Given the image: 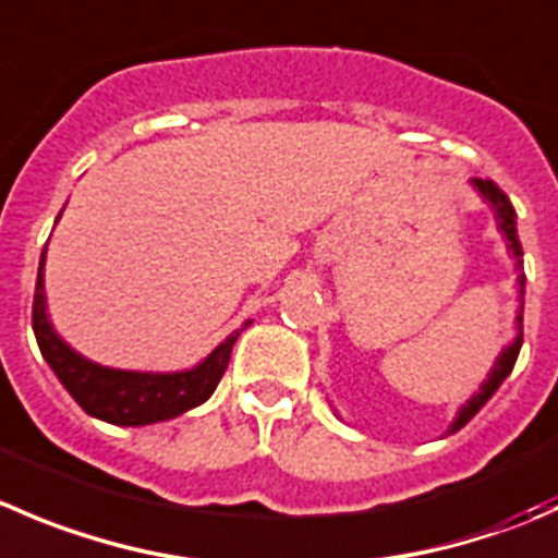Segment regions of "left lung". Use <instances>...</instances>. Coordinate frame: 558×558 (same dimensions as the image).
<instances>
[{
  "instance_id": "left-lung-1",
  "label": "left lung",
  "mask_w": 558,
  "mask_h": 558,
  "mask_svg": "<svg viewBox=\"0 0 558 558\" xmlns=\"http://www.w3.org/2000/svg\"><path fill=\"white\" fill-rule=\"evenodd\" d=\"M472 185L477 187L480 193H483L485 202L494 207L496 213V220H499V231L505 234L507 240V247H510V253L515 256V264L518 269H523V247L521 242H518V229H515V209H512L510 198L505 196V191H501L496 182L490 180H480V177H474ZM518 286H521V302H523V286H526V275H518ZM523 345V305H521V313H518V335L515 340H512L510 345H505V351L499 354V360L494 362V367H490L488 378L483 381V387H480V392H474L472 398L466 400V405H461V411H458L456 423L450 425V434H456V430H461L463 425L472 420L474 414H477L480 409H483L485 403H488L490 395L496 392V389L501 387V381H505L507 376H510V371L515 367V360H518V351H521Z\"/></svg>"
}]
</instances>
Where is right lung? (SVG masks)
Masks as SVG:
<instances>
[{"label": "right lung", "mask_w": 558, "mask_h": 558, "mask_svg": "<svg viewBox=\"0 0 558 558\" xmlns=\"http://www.w3.org/2000/svg\"><path fill=\"white\" fill-rule=\"evenodd\" d=\"M43 264L46 251L40 256L37 269L35 302H32V329H35L37 345L59 381L64 384L75 403L86 414L97 416L111 425H153L185 414L187 409L202 405L215 392L218 381L229 367L231 349L236 335H229L202 365L180 373H135L113 371L97 362L84 360L78 351L70 349L57 332L46 313V291H43Z\"/></svg>", "instance_id": "right-lung-1"}]
</instances>
